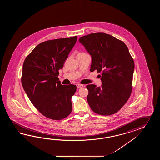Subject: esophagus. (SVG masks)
Here are the masks:
<instances>
[{"label":"esophagus","mask_w":160,"mask_h":160,"mask_svg":"<svg viewBox=\"0 0 160 160\" xmlns=\"http://www.w3.org/2000/svg\"><path fill=\"white\" fill-rule=\"evenodd\" d=\"M77 88H82L83 87V85L78 83V84H77Z\"/></svg>","instance_id":"34e87169"}]
</instances>
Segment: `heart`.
<instances>
[{
  "instance_id": "1",
  "label": "heart",
  "mask_w": 160,
  "mask_h": 160,
  "mask_svg": "<svg viewBox=\"0 0 160 160\" xmlns=\"http://www.w3.org/2000/svg\"><path fill=\"white\" fill-rule=\"evenodd\" d=\"M79 54H85V53H79Z\"/></svg>"
}]
</instances>
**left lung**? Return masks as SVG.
I'll return each instance as SVG.
<instances>
[{
  "instance_id": "obj_1",
  "label": "left lung",
  "mask_w": 160,
  "mask_h": 160,
  "mask_svg": "<svg viewBox=\"0 0 160 160\" xmlns=\"http://www.w3.org/2000/svg\"><path fill=\"white\" fill-rule=\"evenodd\" d=\"M92 58L90 71L101 73V87L88 85V105L102 116L118 112L132 91L134 62L126 44L109 34L92 33L79 39Z\"/></svg>"
}]
</instances>
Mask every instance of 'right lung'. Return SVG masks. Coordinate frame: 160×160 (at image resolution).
<instances>
[{
	"instance_id": "obj_1",
	"label": "right lung",
	"mask_w": 160,
	"mask_h": 160,
	"mask_svg": "<svg viewBox=\"0 0 160 160\" xmlns=\"http://www.w3.org/2000/svg\"><path fill=\"white\" fill-rule=\"evenodd\" d=\"M77 39L75 36L45 41L24 60L23 88L32 105L48 118L61 120L72 112L71 99L77 86L61 85L58 76Z\"/></svg>"
}]
</instances>
